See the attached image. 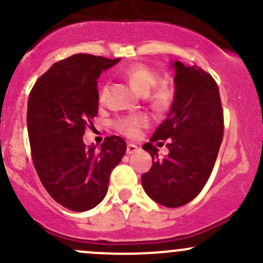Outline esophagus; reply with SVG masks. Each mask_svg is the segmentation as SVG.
I'll return each mask as SVG.
<instances>
[{"label": "esophagus", "mask_w": 263, "mask_h": 263, "mask_svg": "<svg viewBox=\"0 0 263 263\" xmlns=\"http://www.w3.org/2000/svg\"><path fill=\"white\" fill-rule=\"evenodd\" d=\"M138 149H140V148H138V146L134 145V143H128V145H127L126 154L127 155H134V154H136Z\"/></svg>", "instance_id": "34e87169"}]
</instances>
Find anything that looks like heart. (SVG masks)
Segmentation results:
<instances>
[{
    "instance_id": "heart-1",
    "label": "heart",
    "mask_w": 263,
    "mask_h": 263,
    "mask_svg": "<svg viewBox=\"0 0 263 263\" xmlns=\"http://www.w3.org/2000/svg\"><path fill=\"white\" fill-rule=\"evenodd\" d=\"M123 74L129 85L132 86V88L142 96L148 95L149 91L157 85L158 80H160L157 72L143 63H134V65L128 66L123 71ZM106 92H107V86H103L100 92L101 101L105 99ZM172 101H174V91L166 83L156 86L154 91L149 94V103L157 111L168 109L171 107ZM148 117L145 114L128 115V116L118 118L116 121V128L125 136L137 137L141 129L148 126Z\"/></svg>"
}]
</instances>
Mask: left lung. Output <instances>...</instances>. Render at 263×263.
<instances>
[{
	"instance_id": "8db88e82",
	"label": "left lung",
	"mask_w": 263,
	"mask_h": 263,
	"mask_svg": "<svg viewBox=\"0 0 263 263\" xmlns=\"http://www.w3.org/2000/svg\"><path fill=\"white\" fill-rule=\"evenodd\" d=\"M175 99L149 142L152 167L142 175L147 195L166 207L189 203L202 191L215 166L223 137V111L213 77L198 66L176 61ZM167 139L169 155L158 157L154 142Z\"/></svg>"
}]
</instances>
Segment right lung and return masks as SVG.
Instances as JSON below:
<instances>
[{
  "mask_svg": "<svg viewBox=\"0 0 263 263\" xmlns=\"http://www.w3.org/2000/svg\"><path fill=\"white\" fill-rule=\"evenodd\" d=\"M120 59L79 53L53 63L36 81L27 106L31 156L46 191L71 211L93 209L107 193L109 175L126 152L118 136L100 148L83 143L99 114L97 79Z\"/></svg>",
  "mask_w": 263,
  "mask_h": 263,
  "instance_id": "1",
  "label": "right lung"
}]
</instances>
